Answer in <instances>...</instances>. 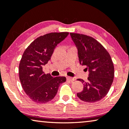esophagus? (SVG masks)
<instances>
[{
  "label": "esophagus",
  "mask_w": 129,
  "mask_h": 129,
  "mask_svg": "<svg viewBox=\"0 0 129 129\" xmlns=\"http://www.w3.org/2000/svg\"><path fill=\"white\" fill-rule=\"evenodd\" d=\"M67 80L68 81H71V82H72V81H74V80H75V79H74V78L68 77L67 78Z\"/></svg>",
  "instance_id": "34e87169"
}]
</instances>
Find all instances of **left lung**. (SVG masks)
<instances>
[{"label": "left lung", "mask_w": 129, "mask_h": 129, "mask_svg": "<svg viewBox=\"0 0 129 129\" xmlns=\"http://www.w3.org/2000/svg\"><path fill=\"white\" fill-rule=\"evenodd\" d=\"M78 51L80 64L89 72L83 90L77 93L81 101L94 103L101 101L108 93L114 78V65L110 54L96 40L82 34L70 33Z\"/></svg>", "instance_id": "left-lung-1"}]
</instances>
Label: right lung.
I'll use <instances>...</instances> for the list:
<instances>
[{
    "instance_id": "right-lung-1",
    "label": "right lung",
    "mask_w": 129,
    "mask_h": 129,
    "mask_svg": "<svg viewBox=\"0 0 129 129\" xmlns=\"http://www.w3.org/2000/svg\"><path fill=\"white\" fill-rule=\"evenodd\" d=\"M68 32L51 33L38 37L24 51L20 61L19 74L21 86L30 99L45 103L55 97L64 77H53L43 71L42 66L51 59L54 49Z\"/></svg>"
}]
</instances>
